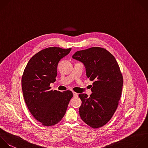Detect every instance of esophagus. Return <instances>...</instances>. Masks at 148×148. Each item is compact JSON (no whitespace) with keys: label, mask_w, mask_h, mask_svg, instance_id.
I'll list each match as a JSON object with an SVG mask.
<instances>
[{"label":"esophagus","mask_w":148,"mask_h":148,"mask_svg":"<svg viewBox=\"0 0 148 148\" xmlns=\"http://www.w3.org/2000/svg\"><path fill=\"white\" fill-rule=\"evenodd\" d=\"M73 97H78V94L75 92H73Z\"/></svg>","instance_id":"1"}]
</instances>
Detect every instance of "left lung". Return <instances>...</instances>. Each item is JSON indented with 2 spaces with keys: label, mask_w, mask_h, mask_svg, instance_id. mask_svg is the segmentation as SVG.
Here are the masks:
<instances>
[{
  "label": "left lung",
  "mask_w": 148,
  "mask_h": 148,
  "mask_svg": "<svg viewBox=\"0 0 148 148\" xmlns=\"http://www.w3.org/2000/svg\"><path fill=\"white\" fill-rule=\"evenodd\" d=\"M72 58L84 64L87 77L94 82L90 97L79 95L80 116L91 127H101L113 116L121 95L123 79L119 65L108 51L98 47L76 51Z\"/></svg>",
  "instance_id": "obj_1"
}]
</instances>
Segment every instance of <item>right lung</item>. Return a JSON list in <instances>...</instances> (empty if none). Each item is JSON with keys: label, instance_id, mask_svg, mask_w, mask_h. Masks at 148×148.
<instances>
[{"label": "right lung", "instance_id": "right-lung-1", "mask_svg": "<svg viewBox=\"0 0 148 148\" xmlns=\"http://www.w3.org/2000/svg\"><path fill=\"white\" fill-rule=\"evenodd\" d=\"M71 50L56 47L43 49L30 59L24 71L21 84L25 103L32 116L43 125L60 122L73 97L71 91H53L50 87L56 80L59 61Z\"/></svg>", "mask_w": 148, "mask_h": 148}]
</instances>
